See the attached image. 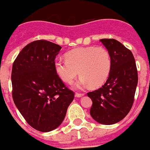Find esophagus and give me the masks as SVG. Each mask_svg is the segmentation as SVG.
Segmentation results:
<instances>
[{"label": "esophagus", "mask_w": 150, "mask_h": 150, "mask_svg": "<svg viewBox=\"0 0 150 150\" xmlns=\"http://www.w3.org/2000/svg\"><path fill=\"white\" fill-rule=\"evenodd\" d=\"M83 95H84V94L83 93H77V92H76V93L75 94V96H76V98H81Z\"/></svg>", "instance_id": "1"}]
</instances>
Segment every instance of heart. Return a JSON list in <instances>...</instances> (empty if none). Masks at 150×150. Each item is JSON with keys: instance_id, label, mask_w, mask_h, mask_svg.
<instances>
[{"instance_id": "heart-1", "label": "heart", "mask_w": 150, "mask_h": 150, "mask_svg": "<svg viewBox=\"0 0 150 150\" xmlns=\"http://www.w3.org/2000/svg\"><path fill=\"white\" fill-rule=\"evenodd\" d=\"M66 59H57L54 67L62 81L71 84L79 75L78 88L91 86L98 88L104 84L110 74L112 60L108 50L103 47H79L65 54Z\"/></svg>"}]
</instances>
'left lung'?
I'll return each mask as SVG.
<instances>
[{"label": "left lung", "mask_w": 150, "mask_h": 150, "mask_svg": "<svg viewBox=\"0 0 150 150\" xmlns=\"http://www.w3.org/2000/svg\"><path fill=\"white\" fill-rule=\"evenodd\" d=\"M110 54L109 77L101 88L87 93L92 100L90 115L98 123L119 122L132 109L138 76L132 52L115 39L100 40Z\"/></svg>", "instance_id": "1"}]
</instances>
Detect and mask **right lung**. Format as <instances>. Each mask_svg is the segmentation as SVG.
Returning a JSON list of instances; mask_svg holds the SVG:
<instances>
[{"label":"right lung","instance_id":"obj_1","mask_svg":"<svg viewBox=\"0 0 150 150\" xmlns=\"http://www.w3.org/2000/svg\"><path fill=\"white\" fill-rule=\"evenodd\" d=\"M61 49L50 41H34L22 49L12 68L13 101L26 122L42 132L62 124L74 98L55 71Z\"/></svg>","mask_w":150,"mask_h":150}]
</instances>
